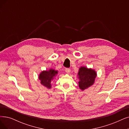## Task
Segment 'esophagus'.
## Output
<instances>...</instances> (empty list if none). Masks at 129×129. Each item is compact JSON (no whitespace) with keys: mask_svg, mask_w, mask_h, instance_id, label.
Returning a JSON list of instances; mask_svg holds the SVG:
<instances>
[{"mask_svg":"<svg viewBox=\"0 0 129 129\" xmlns=\"http://www.w3.org/2000/svg\"><path fill=\"white\" fill-rule=\"evenodd\" d=\"M65 71H66V73L67 74H70V69H69V68H66V69H65Z\"/></svg>","mask_w":129,"mask_h":129,"instance_id":"esophagus-1","label":"esophagus"}]
</instances>
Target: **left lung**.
<instances>
[{"instance_id": "1", "label": "left lung", "mask_w": 129, "mask_h": 129, "mask_svg": "<svg viewBox=\"0 0 129 129\" xmlns=\"http://www.w3.org/2000/svg\"><path fill=\"white\" fill-rule=\"evenodd\" d=\"M78 76L79 79L78 82L79 88L84 90L94 84L97 74L93 69L81 67L79 69Z\"/></svg>"}]
</instances>
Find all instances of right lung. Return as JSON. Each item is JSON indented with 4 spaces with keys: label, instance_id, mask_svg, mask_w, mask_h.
<instances>
[{
    "label": "right lung",
    "instance_id": "right-lung-1",
    "mask_svg": "<svg viewBox=\"0 0 129 129\" xmlns=\"http://www.w3.org/2000/svg\"><path fill=\"white\" fill-rule=\"evenodd\" d=\"M58 74V71L51 69L49 70L43 71L39 75V78L41 81V84L48 88H51V81Z\"/></svg>",
    "mask_w": 129,
    "mask_h": 129
}]
</instances>
